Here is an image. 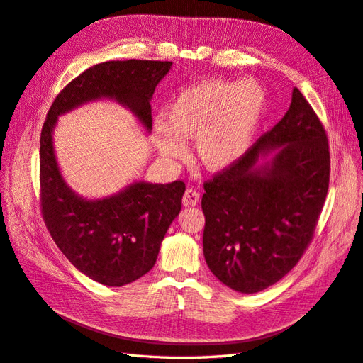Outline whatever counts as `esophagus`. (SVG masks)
Segmentation results:
<instances>
[{"label":"esophagus","mask_w":363,"mask_h":363,"mask_svg":"<svg viewBox=\"0 0 363 363\" xmlns=\"http://www.w3.org/2000/svg\"><path fill=\"white\" fill-rule=\"evenodd\" d=\"M200 200V192L195 191V189H186L184 195H183V206L186 207H194L196 203Z\"/></svg>","instance_id":"1"}]
</instances>
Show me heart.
Listing matches in <instances>:
<instances>
[{
	"label": "heart",
	"instance_id": "heart-1",
	"mask_svg": "<svg viewBox=\"0 0 363 363\" xmlns=\"http://www.w3.org/2000/svg\"><path fill=\"white\" fill-rule=\"evenodd\" d=\"M267 96L256 82H203L183 91L168 108V123L155 121V138L164 157L186 156L183 139H195L206 168L221 171L242 157L255 138Z\"/></svg>",
	"mask_w": 363,
	"mask_h": 363
}]
</instances>
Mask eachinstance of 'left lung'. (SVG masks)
I'll return each mask as SVG.
<instances>
[{"label": "left lung", "mask_w": 363, "mask_h": 363, "mask_svg": "<svg viewBox=\"0 0 363 363\" xmlns=\"http://www.w3.org/2000/svg\"><path fill=\"white\" fill-rule=\"evenodd\" d=\"M280 146L265 167L259 155ZM330 179L325 128L294 87L289 111L232 167L204 183L203 251L228 288L255 294L277 283L312 242Z\"/></svg>", "instance_id": "obj_1"}]
</instances>
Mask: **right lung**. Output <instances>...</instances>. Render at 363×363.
I'll return each instance as SVG.
<instances>
[{"label":"right lung","instance_id":"add662e5","mask_svg":"<svg viewBox=\"0 0 363 363\" xmlns=\"http://www.w3.org/2000/svg\"><path fill=\"white\" fill-rule=\"evenodd\" d=\"M172 62L98 63L56 96L40 133V212L54 242L72 265L106 286H124L155 267L160 244L182 208L186 186L139 182L103 200L75 195L63 182L52 148L57 116L96 98H115L151 128L150 100Z\"/></svg>","mask_w":363,"mask_h":363}]
</instances>
